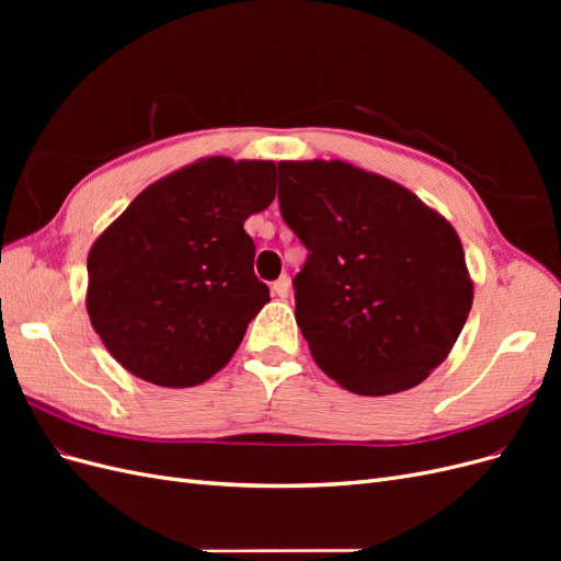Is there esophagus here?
I'll return each instance as SVG.
<instances>
[{
  "mask_svg": "<svg viewBox=\"0 0 561 561\" xmlns=\"http://www.w3.org/2000/svg\"><path fill=\"white\" fill-rule=\"evenodd\" d=\"M274 293H276L280 299H285L287 295H290V278L280 276V278L274 283Z\"/></svg>",
  "mask_w": 561,
  "mask_h": 561,
  "instance_id": "esophagus-1",
  "label": "esophagus"
}]
</instances>
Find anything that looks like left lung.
<instances>
[{"mask_svg": "<svg viewBox=\"0 0 561 561\" xmlns=\"http://www.w3.org/2000/svg\"><path fill=\"white\" fill-rule=\"evenodd\" d=\"M280 215L307 245L295 318L316 365L393 396L443 365L472 307L456 229L407 186L346 161H280Z\"/></svg>", "mask_w": 561, "mask_h": 561, "instance_id": "obj_1", "label": "left lung"}]
</instances>
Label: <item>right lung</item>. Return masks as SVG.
<instances>
[{
	"label": "right lung",
	"mask_w": 561,
	"mask_h": 561,
	"mask_svg": "<svg viewBox=\"0 0 561 561\" xmlns=\"http://www.w3.org/2000/svg\"><path fill=\"white\" fill-rule=\"evenodd\" d=\"M274 198V161L206 157L151 182L98 236L87 311L118 365L192 388L231 360L271 299L243 225Z\"/></svg>",
	"instance_id": "1"
}]
</instances>
